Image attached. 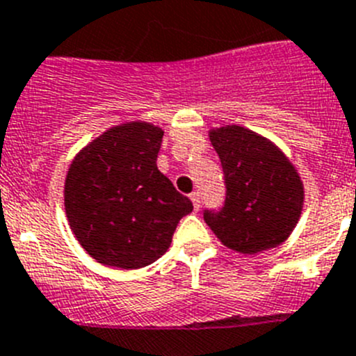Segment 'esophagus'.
Segmentation results:
<instances>
[{"label": "esophagus", "mask_w": 356, "mask_h": 356, "mask_svg": "<svg viewBox=\"0 0 356 356\" xmlns=\"http://www.w3.org/2000/svg\"><path fill=\"white\" fill-rule=\"evenodd\" d=\"M191 200H192V204H194V210L195 211L200 210V208H201V195H200V192H192Z\"/></svg>", "instance_id": "34e87169"}]
</instances>
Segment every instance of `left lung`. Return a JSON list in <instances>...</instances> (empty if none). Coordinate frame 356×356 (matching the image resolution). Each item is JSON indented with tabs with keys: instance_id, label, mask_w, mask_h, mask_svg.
Listing matches in <instances>:
<instances>
[{
	"instance_id": "obj_1",
	"label": "left lung",
	"mask_w": 356,
	"mask_h": 356,
	"mask_svg": "<svg viewBox=\"0 0 356 356\" xmlns=\"http://www.w3.org/2000/svg\"><path fill=\"white\" fill-rule=\"evenodd\" d=\"M224 169L226 203L204 222L231 250L257 254L289 238L304 207L295 165L270 139L240 125L208 132Z\"/></svg>"
}]
</instances>
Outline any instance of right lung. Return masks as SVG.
<instances>
[{"instance_id":"obj_1","label":"right lung","mask_w":356,"mask_h":356,"mask_svg":"<svg viewBox=\"0 0 356 356\" xmlns=\"http://www.w3.org/2000/svg\"><path fill=\"white\" fill-rule=\"evenodd\" d=\"M161 127L127 122L88 143L65 178V211L77 242L97 263L123 270L152 265L192 211L188 197L156 168Z\"/></svg>"}]
</instances>
